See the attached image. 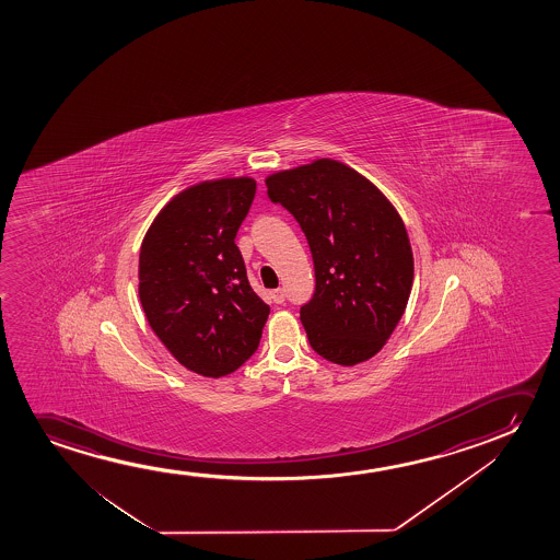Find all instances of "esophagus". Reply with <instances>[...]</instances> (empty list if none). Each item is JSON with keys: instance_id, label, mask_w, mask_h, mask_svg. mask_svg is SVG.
<instances>
[{"instance_id": "1", "label": "esophagus", "mask_w": 560, "mask_h": 560, "mask_svg": "<svg viewBox=\"0 0 560 560\" xmlns=\"http://www.w3.org/2000/svg\"><path fill=\"white\" fill-rule=\"evenodd\" d=\"M271 299L276 304H283L284 300H287V294H284V289H276V291L271 292Z\"/></svg>"}]
</instances>
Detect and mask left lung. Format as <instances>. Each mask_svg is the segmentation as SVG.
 <instances>
[{"mask_svg": "<svg viewBox=\"0 0 560 560\" xmlns=\"http://www.w3.org/2000/svg\"><path fill=\"white\" fill-rule=\"evenodd\" d=\"M268 197L287 208L312 250L315 292L300 319L315 352L355 365L383 350L406 312L413 253L390 200L332 159L266 177Z\"/></svg>", "mask_w": 560, "mask_h": 560, "instance_id": "left-lung-1", "label": "left lung"}]
</instances>
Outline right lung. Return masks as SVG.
<instances>
[{
	"instance_id": "1",
	"label": "right lung",
	"mask_w": 560,
	"mask_h": 560,
	"mask_svg": "<svg viewBox=\"0 0 560 560\" xmlns=\"http://www.w3.org/2000/svg\"><path fill=\"white\" fill-rule=\"evenodd\" d=\"M256 195L253 177H225L177 192L154 218L139 253L147 322L184 368L230 375L260 345L269 306L253 291L235 237Z\"/></svg>"
}]
</instances>
